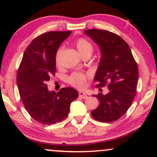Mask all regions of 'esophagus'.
I'll use <instances>...</instances> for the list:
<instances>
[{"instance_id":"1","label":"esophagus","mask_w":157,"mask_h":157,"mask_svg":"<svg viewBox=\"0 0 157 157\" xmlns=\"http://www.w3.org/2000/svg\"><path fill=\"white\" fill-rule=\"evenodd\" d=\"M78 94H79V96H80L81 98H83V99H86V98H88V96L85 93H83V92H79Z\"/></svg>"}]
</instances>
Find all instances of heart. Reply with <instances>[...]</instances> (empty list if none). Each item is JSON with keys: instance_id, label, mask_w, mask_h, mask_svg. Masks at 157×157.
<instances>
[{"instance_id": "heart-1", "label": "heart", "mask_w": 157, "mask_h": 157, "mask_svg": "<svg viewBox=\"0 0 157 157\" xmlns=\"http://www.w3.org/2000/svg\"><path fill=\"white\" fill-rule=\"evenodd\" d=\"M76 46L78 49L79 53L81 56H83L86 53L93 52V46L91 43L88 41L84 38H79L76 42ZM62 53V48H60L56 52V63H59V59L61 54ZM89 75L87 74H83V73H74L68 78V82L73 86L78 88V89H82L86 86V81L89 78Z\"/></svg>"}]
</instances>
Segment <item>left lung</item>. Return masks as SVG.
I'll return each mask as SVG.
<instances>
[{"label":"left lung","instance_id":"1","mask_svg":"<svg viewBox=\"0 0 157 157\" xmlns=\"http://www.w3.org/2000/svg\"><path fill=\"white\" fill-rule=\"evenodd\" d=\"M84 33L98 45L101 51L94 81L99 83L98 86L109 82V93L96 96L100 104L91 111V117L101 122L114 121L127 111L136 96L137 64L128 45L117 34L99 29L86 30Z\"/></svg>","mask_w":157,"mask_h":157}]
</instances>
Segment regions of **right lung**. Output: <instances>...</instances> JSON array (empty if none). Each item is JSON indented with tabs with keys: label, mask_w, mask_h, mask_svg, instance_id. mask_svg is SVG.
Segmentation results:
<instances>
[{
	"label": "right lung",
	"mask_w": 157,
	"mask_h": 157,
	"mask_svg": "<svg viewBox=\"0 0 157 157\" xmlns=\"http://www.w3.org/2000/svg\"><path fill=\"white\" fill-rule=\"evenodd\" d=\"M71 31H51L32 40L23 53L17 73L21 101L31 117L42 124L51 125L68 117L70 105L78 93L73 88L49 91L46 82L54 74L56 56Z\"/></svg>",
	"instance_id": "right-lung-1"
}]
</instances>
